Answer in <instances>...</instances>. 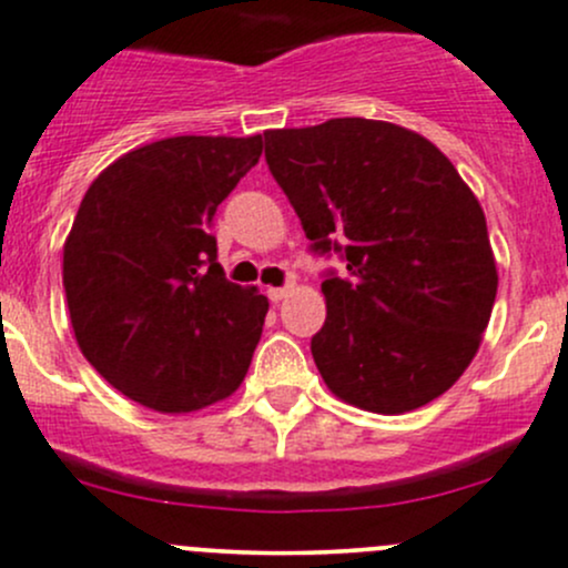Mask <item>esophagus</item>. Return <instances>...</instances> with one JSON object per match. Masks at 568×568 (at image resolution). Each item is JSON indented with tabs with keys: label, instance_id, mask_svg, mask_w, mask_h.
<instances>
[{
	"label": "esophagus",
	"instance_id": "obj_1",
	"mask_svg": "<svg viewBox=\"0 0 568 568\" xmlns=\"http://www.w3.org/2000/svg\"><path fill=\"white\" fill-rule=\"evenodd\" d=\"M291 291H294V283L288 280V283L280 285V288H266V294H268V300H272V302H280V300H285Z\"/></svg>",
	"mask_w": 568,
	"mask_h": 568
}]
</instances>
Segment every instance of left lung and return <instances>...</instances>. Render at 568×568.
I'll return each instance as SVG.
<instances>
[{"label": "left lung", "instance_id": "1", "mask_svg": "<svg viewBox=\"0 0 568 568\" xmlns=\"http://www.w3.org/2000/svg\"><path fill=\"white\" fill-rule=\"evenodd\" d=\"M268 173L326 268V321L311 352L337 398L400 415L459 379L497 296L486 216L426 136L335 118L263 131Z\"/></svg>", "mask_w": 568, "mask_h": 568}]
</instances>
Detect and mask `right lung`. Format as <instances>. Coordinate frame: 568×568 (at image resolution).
I'll list each match as a JSON object with an SVG mask.
<instances>
[{
	"mask_svg": "<svg viewBox=\"0 0 568 568\" xmlns=\"http://www.w3.org/2000/svg\"><path fill=\"white\" fill-rule=\"evenodd\" d=\"M261 136H170L93 181L62 252V285L88 363L131 400L192 412L250 368L268 302L227 283L216 205L261 159Z\"/></svg>",
	"mask_w": 568,
	"mask_h": 568,
	"instance_id": "add662e5",
	"label": "right lung"
}]
</instances>
